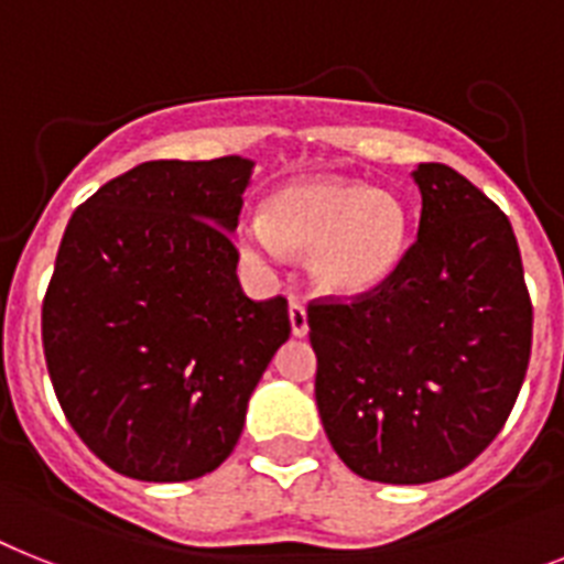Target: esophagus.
Returning <instances> with one entry per match:
<instances>
[{"label":"esophagus","instance_id":"34e87169","mask_svg":"<svg viewBox=\"0 0 564 564\" xmlns=\"http://www.w3.org/2000/svg\"><path fill=\"white\" fill-rule=\"evenodd\" d=\"M290 324H292V333L297 335V338H304L306 333H310V324H306V306L297 301V297H292L290 301Z\"/></svg>","mask_w":564,"mask_h":564}]
</instances>
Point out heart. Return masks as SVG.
Instances as JSON below:
<instances>
[{
	"instance_id": "b5f03b06",
	"label": "heart",
	"mask_w": 564,
	"mask_h": 564,
	"mask_svg": "<svg viewBox=\"0 0 564 564\" xmlns=\"http://www.w3.org/2000/svg\"><path fill=\"white\" fill-rule=\"evenodd\" d=\"M406 212L392 194L335 177L292 180L274 188L260 220L238 229L246 263L272 272L283 249L312 254L310 272L318 290L355 297L372 292L401 263Z\"/></svg>"
}]
</instances>
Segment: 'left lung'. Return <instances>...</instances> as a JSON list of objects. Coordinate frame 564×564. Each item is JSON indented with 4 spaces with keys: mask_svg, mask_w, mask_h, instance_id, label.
<instances>
[{
    "mask_svg": "<svg viewBox=\"0 0 564 564\" xmlns=\"http://www.w3.org/2000/svg\"><path fill=\"white\" fill-rule=\"evenodd\" d=\"M419 238L352 301L306 306L326 438L361 479L453 476L505 427L531 361L533 306L508 215L444 163L413 172Z\"/></svg>",
    "mask_w": 564,
    "mask_h": 564,
    "instance_id": "obj_1",
    "label": "left lung"
}]
</instances>
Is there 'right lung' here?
Here are the masks:
<instances>
[{"label":"right lung","instance_id":"right-lung-1","mask_svg":"<svg viewBox=\"0 0 564 564\" xmlns=\"http://www.w3.org/2000/svg\"><path fill=\"white\" fill-rule=\"evenodd\" d=\"M252 160H151L68 220L42 301V347L65 419L111 470L188 481L220 467L283 340L286 297L238 281Z\"/></svg>","mask_w":564,"mask_h":564}]
</instances>
